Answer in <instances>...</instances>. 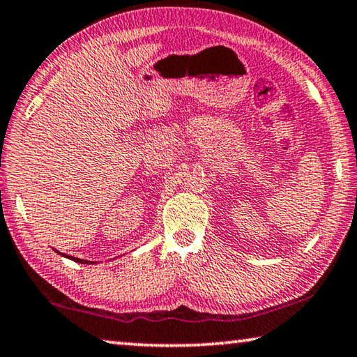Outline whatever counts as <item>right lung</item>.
Segmentation results:
<instances>
[{
  "mask_svg": "<svg viewBox=\"0 0 357 357\" xmlns=\"http://www.w3.org/2000/svg\"><path fill=\"white\" fill-rule=\"evenodd\" d=\"M56 252H59V251H56ZM59 254H61V256H63V257H68V259L75 260V262H79V264H93V262H90V260H84V259H77V257H71V256H66V254H63V252H59Z\"/></svg>",
  "mask_w": 357,
  "mask_h": 357,
  "instance_id": "right-lung-1",
  "label": "right lung"
}]
</instances>
